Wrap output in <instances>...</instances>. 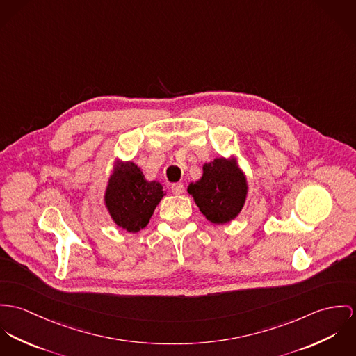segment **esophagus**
<instances>
[{"mask_svg": "<svg viewBox=\"0 0 356 356\" xmlns=\"http://www.w3.org/2000/svg\"><path fill=\"white\" fill-rule=\"evenodd\" d=\"M170 190H172L173 194L180 195V194L184 193V184H183V183H173V184L170 186Z\"/></svg>", "mask_w": 356, "mask_h": 356, "instance_id": "esophagus-1", "label": "esophagus"}]
</instances>
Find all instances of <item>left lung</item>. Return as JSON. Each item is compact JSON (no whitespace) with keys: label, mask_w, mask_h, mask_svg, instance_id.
I'll list each match as a JSON object with an SVG mask.
<instances>
[{"label":"left lung","mask_w":356,"mask_h":356,"mask_svg":"<svg viewBox=\"0 0 356 356\" xmlns=\"http://www.w3.org/2000/svg\"><path fill=\"white\" fill-rule=\"evenodd\" d=\"M187 191L209 221L225 224L240 213L247 195V183L234 159H216L204 163L202 179L190 184Z\"/></svg>","instance_id":"8db88e82"}]
</instances>
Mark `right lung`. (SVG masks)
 I'll list each match as a JSON object with an SVG mask.
<instances>
[{
	"instance_id": "right-lung-1",
	"label": "right lung",
	"mask_w": 356,
	"mask_h": 356,
	"mask_svg": "<svg viewBox=\"0 0 356 356\" xmlns=\"http://www.w3.org/2000/svg\"><path fill=\"white\" fill-rule=\"evenodd\" d=\"M165 194L157 181H146L140 169L121 163L112 175L105 202L113 221L128 232H138L147 224Z\"/></svg>"
}]
</instances>
